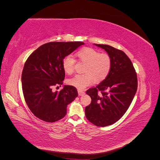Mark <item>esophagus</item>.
<instances>
[{
  "mask_svg": "<svg viewBox=\"0 0 160 160\" xmlns=\"http://www.w3.org/2000/svg\"><path fill=\"white\" fill-rule=\"evenodd\" d=\"M78 94H79V96H82V95H83L85 94V92L79 89V90H78Z\"/></svg>",
  "mask_w": 160,
  "mask_h": 160,
  "instance_id": "34e87169",
  "label": "esophagus"
}]
</instances>
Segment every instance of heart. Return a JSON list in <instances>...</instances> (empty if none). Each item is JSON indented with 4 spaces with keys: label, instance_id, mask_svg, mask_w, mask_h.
Returning a JSON list of instances; mask_svg holds the SVG:
<instances>
[{
    "label": "heart",
    "instance_id": "b5f03b06",
    "mask_svg": "<svg viewBox=\"0 0 160 160\" xmlns=\"http://www.w3.org/2000/svg\"><path fill=\"white\" fill-rule=\"evenodd\" d=\"M79 61L85 62V74L76 75L68 80L70 85L79 89H84L95 83H100L109 75L112 60L107 52H100L94 48L84 47L76 53ZM75 60L71 55L66 56L62 61V69L67 74H72L75 70Z\"/></svg>",
    "mask_w": 160,
    "mask_h": 160
}]
</instances>
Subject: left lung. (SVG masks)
I'll list each match as a JSON object with an SVG mask.
<instances>
[{
	"label": "left lung",
	"instance_id": "8db88e82",
	"mask_svg": "<svg viewBox=\"0 0 160 160\" xmlns=\"http://www.w3.org/2000/svg\"><path fill=\"white\" fill-rule=\"evenodd\" d=\"M95 45L111 56L112 65L107 78L86 91L91 103L85 108V116L96 126L105 127L117 122L126 112L136 93L138 78L132 61L123 51L107 45Z\"/></svg>",
	"mask_w": 160,
	"mask_h": 160
}]
</instances>
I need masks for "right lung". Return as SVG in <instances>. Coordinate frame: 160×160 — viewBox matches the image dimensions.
Listing matches in <instances>:
<instances>
[{"mask_svg": "<svg viewBox=\"0 0 160 160\" xmlns=\"http://www.w3.org/2000/svg\"><path fill=\"white\" fill-rule=\"evenodd\" d=\"M82 45L84 42L80 41L47 42L28 57L21 76L22 93L28 108L38 119L55 122L63 118L67 105L78 96L72 85H65L59 92L52 88L63 83L62 59Z\"/></svg>", "mask_w": 160, "mask_h": 160, "instance_id": "right-lung-1", "label": "right lung"}]
</instances>
